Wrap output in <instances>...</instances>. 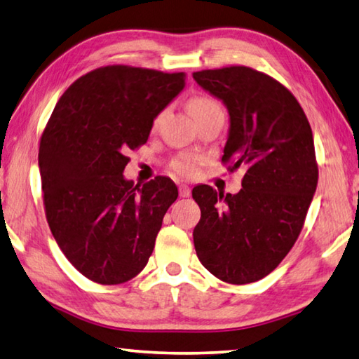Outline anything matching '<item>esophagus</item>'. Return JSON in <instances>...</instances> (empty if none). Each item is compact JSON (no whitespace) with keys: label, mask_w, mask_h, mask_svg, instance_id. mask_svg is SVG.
Segmentation results:
<instances>
[{"label":"esophagus","mask_w":359,"mask_h":359,"mask_svg":"<svg viewBox=\"0 0 359 359\" xmlns=\"http://www.w3.org/2000/svg\"><path fill=\"white\" fill-rule=\"evenodd\" d=\"M180 196L183 197V198L191 197V187L186 186V184H181L180 186Z\"/></svg>","instance_id":"1"}]
</instances>
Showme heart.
Listing matches in <instances>:
<instances>
[{
    "label": "heart",
    "mask_w": 359,
    "mask_h": 359,
    "mask_svg": "<svg viewBox=\"0 0 359 359\" xmlns=\"http://www.w3.org/2000/svg\"><path fill=\"white\" fill-rule=\"evenodd\" d=\"M222 110L217 100H215L206 94H197V96L191 97L189 100V111L192 113L194 118H200L206 115V113ZM161 116H156L153 121V128L159 124ZM206 157L198 153H183L176 156L170 163V168L175 175L181 176V178H196L200 173V168L205 165Z\"/></svg>",
    "instance_id": "1"
}]
</instances>
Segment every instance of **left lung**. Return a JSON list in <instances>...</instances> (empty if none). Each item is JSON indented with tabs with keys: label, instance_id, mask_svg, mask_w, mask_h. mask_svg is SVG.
<instances>
[{
	"label": "left lung",
	"instance_id": "8db88e82",
	"mask_svg": "<svg viewBox=\"0 0 359 359\" xmlns=\"http://www.w3.org/2000/svg\"><path fill=\"white\" fill-rule=\"evenodd\" d=\"M192 77L229 109L222 163L246 170L235 196L194 187L202 211L194 246L217 279L250 284L278 268L303 230L318 183L312 129L297 97L265 72L229 66Z\"/></svg>",
	"mask_w": 359,
	"mask_h": 359
}]
</instances>
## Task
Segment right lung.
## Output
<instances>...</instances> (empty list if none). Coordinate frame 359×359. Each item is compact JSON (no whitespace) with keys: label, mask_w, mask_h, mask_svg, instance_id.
Segmentation results:
<instances>
[{"label":"right lung","mask_w":359,"mask_h":359,"mask_svg":"<svg viewBox=\"0 0 359 359\" xmlns=\"http://www.w3.org/2000/svg\"><path fill=\"white\" fill-rule=\"evenodd\" d=\"M184 72L113 65L81 75L42 132L43 210L62 254L93 282L116 285L147 266L178 189L165 176L126 181L128 153L184 88Z\"/></svg>","instance_id":"1"}]
</instances>
